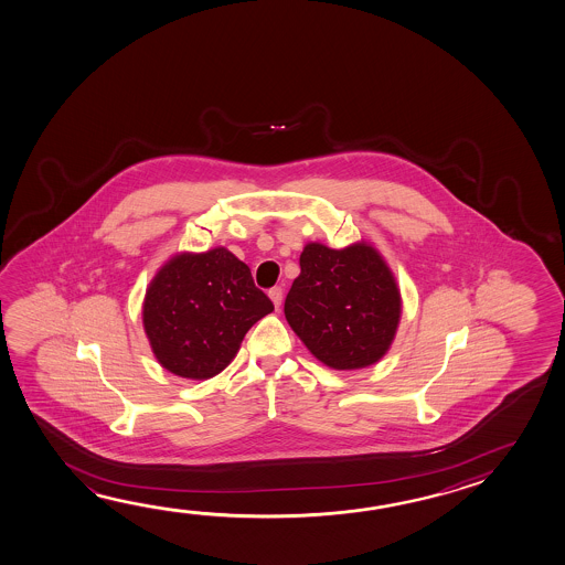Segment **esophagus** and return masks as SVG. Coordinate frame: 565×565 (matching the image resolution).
Segmentation results:
<instances>
[{
    "label": "esophagus",
    "instance_id": "obj_1",
    "mask_svg": "<svg viewBox=\"0 0 565 565\" xmlns=\"http://www.w3.org/2000/svg\"><path fill=\"white\" fill-rule=\"evenodd\" d=\"M269 297H271V301H274V306H281V299H284V289L281 287H271L268 291Z\"/></svg>",
    "mask_w": 565,
    "mask_h": 565
}]
</instances>
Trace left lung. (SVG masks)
<instances>
[{
	"label": "left lung",
	"mask_w": 565,
	"mask_h": 565,
	"mask_svg": "<svg viewBox=\"0 0 565 565\" xmlns=\"http://www.w3.org/2000/svg\"><path fill=\"white\" fill-rule=\"evenodd\" d=\"M299 268L284 311L307 349L341 371L373 365L385 355L398 326L401 296L375 249L307 244Z\"/></svg>",
	"instance_id": "8db88e82"
}]
</instances>
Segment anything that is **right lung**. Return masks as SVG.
Returning a JSON list of instances; mask_svg holds the SVG:
<instances>
[{"instance_id": "add662e5", "label": "right lung", "mask_w": 565, "mask_h": 565, "mask_svg": "<svg viewBox=\"0 0 565 565\" xmlns=\"http://www.w3.org/2000/svg\"><path fill=\"white\" fill-rule=\"evenodd\" d=\"M274 311L252 271L226 248L182 254L152 279L142 323L160 365L210 379L238 353L249 327Z\"/></svg>"}]
</instances>
